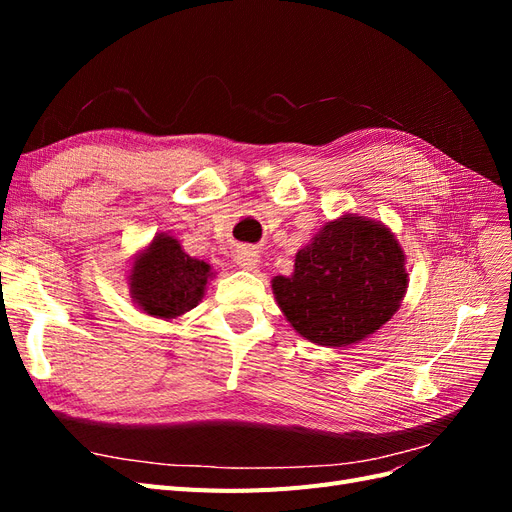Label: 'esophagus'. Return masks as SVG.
Listing matches in <instances>:
<instances>
[{"label": "esophagus", "instance_id": "1", "mask_svg": "<svg viewBox=\"0 0 512 512\" xmlns=\"http://www.w3.org/2000/svg\"><path fill=\"white\" fill-rule=\"evenodd\" d=\"M235 260H237V265L245 271H256L258 265H260V256L254 250V247H241V250L235 256Z\"/></svg>", "mask_w": 512, "mask_h": 512}]
</instances>
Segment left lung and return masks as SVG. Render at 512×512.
Returning <instances> with one entry per match:
<instances>
[{"label":"left lung","mask_w":512,"mask_h":512,"mask_svg":"<svg viewBox=\"0 0 512 512\" xmlns=\"http://www.w3.org/2000/svg\"><path fill=\"white\" fill-rule=\"evenodd\" d=\"M290 327L312 344L344 348L389 322L408 290L406 254L389 226L346 213L294 256L292 275L271 280Z\"/></svg>","instance_id":"1"}]
</instances>
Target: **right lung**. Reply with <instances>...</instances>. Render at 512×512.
<instances>
[{"mask_svg": "<svg viewBox=\"0 0 512 512\" xmlns=\"http://www.w3.org/2000/svg\"><path fill=\"white\" fill-rule=\"evenodd\" d=\"M128 286L134 305L147 316L177 320L205 297L211 265L183 252L181 243L168 232H158L138 252L128 271Z\"/></svg>", "mask_w": 512, "mask_h": 512, "instance_id": "1", "label": "right lung"}]
</instances>
